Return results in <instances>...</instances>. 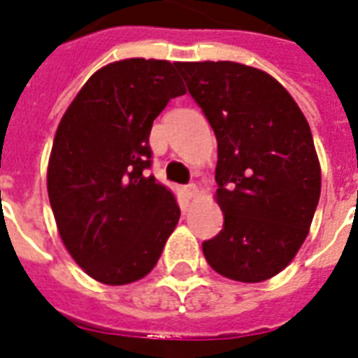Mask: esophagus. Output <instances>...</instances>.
<instances>
[{"mask_svg": "<svg viewBox=\"0 0 358 358\" xmlns=\"http://www.w3.org/2000/svg\"><path fill=\"white\" fill-rule=\"evenodd\" d=\"M185 195H187V199H193V196H196V193H199V187H196V184H187L184 187Z\"/></svg>", "mask_w": 358, "mask_h": 358, "instance_id": "1", "label": "esophagus"}]
</instances>
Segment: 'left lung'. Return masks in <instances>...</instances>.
Masks as SVG:
<instances>
[{
	"label": "left lung",
	"instance_id": "1",
	"mask_svg": "<svg viewBox=\"0 0 358 358\" xmlns=\"http://www.w3.org/2000/svg\"><path fill=\"white\" fill-rule=\"evenodd\" d=\"M178 70L217 137V202L223 230L202 243L227 278L262 282L294 260L316 212L322 171L310 126L266 72L230 61Z\"/></svg>",
	"mask_w": 358,
	"mask_h": 358
}]
</instances>
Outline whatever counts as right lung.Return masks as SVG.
<instances>
[{"mask_svg":"<svg viewBox=\"0 0 358 358\" xmlns=\"http://www.w3.org/2000/svg\"><path fill=\"white\" fill-rule=\"evenodd\" d=\"M180 63L124 59L81 87L59 122L48 196L64 247L98 282L154 269L180 219L173 193L148 174L154 119L185 94Z\"/></svg>","mask_w":358,"mask_h":358,"instance_id":"obj_1","label":"right lung"}]
</instances>
